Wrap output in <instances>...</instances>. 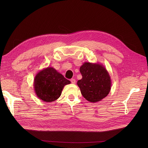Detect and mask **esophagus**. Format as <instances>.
Masks as SVG:
<instances>
[{
    "mask_svg": "<svg viewBox=\"0 0 148 148\" xmlns=\"http://www.w3.org/2000/svg\"><path fill=\"white\" fill-rule=\"evenodd\" d=\"M71 82L73 84H75V82H76V81H75V79H71Z\"/></svg>",
    "mask_w": 148,
    "mask_h": 148,
    "instance_id": "esophagus-1",
    "label": "esophagus"
}]
</instances>
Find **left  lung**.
I'll return each instance as SVG.
<instances>
[{"label":"left lung","mask_w":148,"mask_h":148,"mask_svg":"<svg viewBox=\"0 0 148 148\" xmlns=\"http://www.w3.org/2000/svg\"><path fill=\"white\" fill-rule=\"evenodd\" d=\"M82 79L77 84L83 97L95 103L106 97L111 89L110 76L104 65L84 62L80 68Z\"/></svg>","instance_id":"1"}]
</instances>
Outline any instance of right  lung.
I'll return each mask as SVG.
<instances>
[{
  "mask_svg": "<svg viewBox=\"0 0 148 148\" xmlns=\"http://www.w3.org/2000/svg\"><path fill=\"white\" fill-rule=\"evenodd\" d=\"M71 82L53 67L39 71L35 77L34 88L38 98L44 102L51 103L58 99L66 84Z\"/></svg>",
  "mask_w": 148,
  "mask_h": 148,
  "instance_id": "add662e5",
  "label": "right lung"
}]
</instances>
